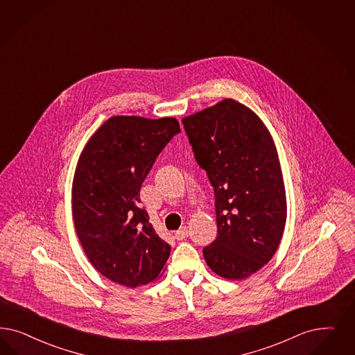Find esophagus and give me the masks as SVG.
Segmentation results:
<instances>
[{
	"label": "esophagus",
	"instance_id": "34e87169",
	"mask_svg": "<svg viewBox=\"0 0 355 355\" xmlns=\"http://www.w3.org/2000/svg\"><path fill=\"white\" fill-rule=\"evenodd\" d=\"M187 236H189L187 227H182V228H180L177 232L174 233V237H175L177 240H184Z\"/></svg>",
	"mask_w": 355,
	"mask_h": 355
}]
</instances>
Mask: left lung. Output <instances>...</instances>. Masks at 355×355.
Returning <instances> with one entry per match:
<instances>
[{
  "label": "left lung",
  "instance_id": "obj_1",
  "mask_svg": "<svg viewBox=\"0 0 355 355\" xmlns=\"http://www.w3.org/2000/svg\"><path fill=\"white\" fill-rule=\"evenodd\" d=\"M182 123L215 193L218 236L205 246V259L223 278H248L275 254L287 216L272 137L257 115L234 99Z\"/></svg>",
  "mask_w": 355,
  "mask_h": 355
}]
</instances>
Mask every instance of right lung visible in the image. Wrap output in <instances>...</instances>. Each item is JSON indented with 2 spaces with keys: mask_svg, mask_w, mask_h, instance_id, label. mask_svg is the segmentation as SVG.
I'll return each instance as SVG.
<instances>
[{
  "mask_svg": "<svg viewBox=\"0 0 355 355\" xmlns=\"http://www.w3.org/2000/svg\"><path fill=\"white\" fill-rule=\"evenodd\" d=\"M175 118L112 116L86 144L74 173L72 208L92 265L127 287L155 281L171 256L140 206V189L159 152L180 134Z\"/></svg>",
  "mask_w": 355,
  "mask_h": 355,
  "instance_id": "1",
  "label": "right lung"
}]
</instances>
